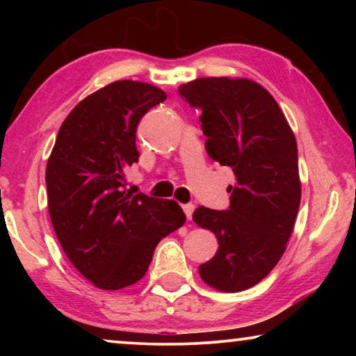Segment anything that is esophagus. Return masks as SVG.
I'll use <instances>...</instances> for the list:
<instances>
[{
    "label": "esophagus",
    "instance_id": "obj_1",
    "mask_svg": "<svg viewBox=\"0 0 356 356\" xmlns=\"http://www.w3.org/2000/svg\"><path fill=\"white\" fill-rule=\"evenodd\" d=\"M183 211H184V216H186L188 220H191V218H193V212H194V206H193V204H184Z\"/></svg>",
    "mask_w": 356,
    "mask_h": 356
}]
</instances>
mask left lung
Instances as JSON below:
<instances>
[{"mask_svg": "<svg viewBox=\"0 0 356 356\" xmlns=\"http://www.w3.org/2000/svg\"><path fill=\"white\" fill-rule=\"evenodd\" d=\"M202 110L209 157L235 175L230 209L199 207L193 220L217 236L218 250L199 266L209 286L236 293L277 266L301 201L296 139L274 97L245 77H199L178 87Z\"/></svg>", "mask_w": 356, "mask_h": 356, "instance_id": "8db88e82", "label": "left lung"}]
</instances>
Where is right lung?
Instances as JSON below:
<instances>
[{"mask_svg": "<svg viewBox=\"0 0 356 356\" xmlns=\"http://www.w3.org/2000/svg\"><path fill=\"white\" fill-rule=\"evenodd\" d=\"M165 99L147 82H111L71 110L48 157V212L56 238L97 289L139 282L159 241L186 222L178 202L133 196L123 184L124 168L139 159V121Z\"/></svg>", "mask_w": 356, "mask_h": 356, "instance_id": "1", "label": "right lung"}]
</instances>
